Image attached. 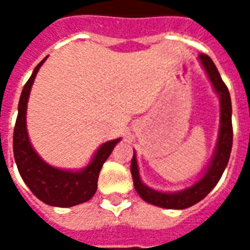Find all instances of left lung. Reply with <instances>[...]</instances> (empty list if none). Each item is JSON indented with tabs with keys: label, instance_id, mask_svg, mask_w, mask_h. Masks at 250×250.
Returning a JSON list of instances; mask_svg holds the SVG:
<instances>
[{
	"label": "left lung",
	"instance_id": "8db88e82",
	"mask_svg": "<svg viewBox=\"0 0 250 250\" xmlns=\"http://www.w3.org/2000/svg\"><path fill=\"white\" fill-rule=\"evenodd\" d=\"M198 59L206 73H208L211 85L214 87V91L220 96L221 107V125L218 141H217V146H215L214 155L211 158L209 167L206 168V173L204 174V177L199 179L198 182H195L193 186L185 188L182 191L162 193V191H157L154 188H148L142 182L135 152H134V157L131 161L132 181H134L135 190L141 195V198L145 199L148 204L155 205L159 208H165V209H186V208H190V206L199 202L201 199H204L211 191V188L218 184L226 165L229 162V158H230L231 145H233L230 93H229V89L225 85V83L222 82L218 69L214 65L213 60L205 53H201Z\"/></svg>",
	"mask_w": 250,
	"mask_h": 250
}]
</instances>
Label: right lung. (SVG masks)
I'll return each mask as SVG.
<instances>
[{"mask_svg":"<svg viewBox=\"0 0 250 250\" xmlns=\"http://www.w3.org/2000/svg\"><path fill=\"white\" fill-rule=\"evenodd\" d=\"M46 57L36 66L29 80L24 85L19 103V115L14 125L13 152L21 178L37 198L44 204L59 208H71L87 202L98 188L99 173L103 163L120 139L103 143L95 154L91 163L80 171H68L45 163L30 145L26 131V104L30 88L37 72Z\"/></svg>","mask_w":250,"mask_h":250,"instance_id":"obj_1","label":"right lung"}]
</instances>
